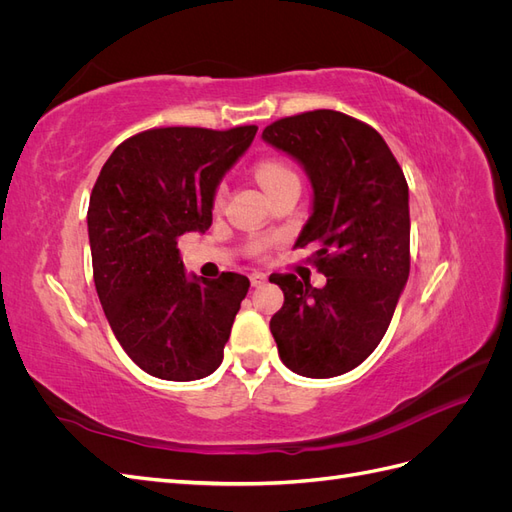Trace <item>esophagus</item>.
<instances>
[{
	"label": "esophagus",
	"mask_w": 512,
	"mask_h": 512,
	"mask_svg": "<svg viewBox=\"0 0 512 512\" xmlns=\"http://www.w3.org/2000/svg\"><path fill=\"white\" fill-rule=\"evenodd\" d=\"M250 282H252V286H262L267 282V273H262V271H254L252 275H250Z\"/></svg>",
	"instance_id": "34e87169"
}]
</instances>
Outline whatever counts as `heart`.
Returning <instances> with one entry per match:
<instances>
[{
  "label": "heart",
  "instance_id": "heart-1",
  "mask_svg": "<svg viewBox=\"0 0 512 512\" xmlns=\"http://www.w3.org/2000/svg\"><path fill=\"white\" fill-rule=\"evenodd\" d=\"M258 179H260V183L265 185V183H269L271 179H275L277 175H284V173H288V168L286 166H282V164H275V162H265V164H260L258 166Z\"/></svg>",
  "mask_w": 512,
  "mask_h": 512
}]
</instances>
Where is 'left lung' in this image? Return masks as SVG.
Instances as JSON below:
<instances>
[{"instance_id":"8db88e82","label":"left lung","mask_w":512,"mask_h":512,"mask_svg":"<svg viewBox=\"0 0 512 512\" xmlns=\"http://www.w3.org/2000/svg\"><path fill=\"white\" fill-rule=\"evenodd\" d=\"M262 141L305 170L312 211L294 247L316 245L327 275L322 288L292 273L269 277L284 292L271 333L294 374L342 376L378 348L408 282L404 170L374 128L327 108L271 123Z\"/></svg>"}]
</instances>
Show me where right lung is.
<instances>
[{
    "instance_id": "obj_1",
    "label": "right lung",
    "mask_w": 512,
    "mask_h": 512,
    "mask_svg": "<svg viewBox=\"0 0 512 512\" xmlns=\"http://www.w3.org/2000/svg\"><path fill=\"white\" fill-rule=\"evenodd\" d=\"M258 128H158L121 143L89 198L94 282L121 348L149 376L200 380L220 367L250 280L185 273L179 237L209 230L218 185Z\"/></svg>"
}]
</instances>
